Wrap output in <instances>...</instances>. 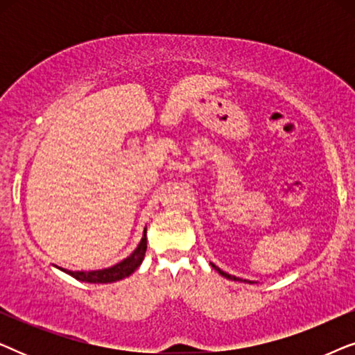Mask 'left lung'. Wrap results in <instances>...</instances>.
Returning a JSON list of instances; mask_svg holds the SVG:
<instances>
[{
  "mask_svg": "<svg viewBox=\"0 0 355 355\" xmlns=\"http://www.w3.org/2000/svg\"><path fill=\"white\" fill-rule=\"evenodd\" d=\"M211 266H213V268H215V270L218 271V273H220L221 276H225V278H227V279H232V281H242V279H239V278H236V276H232V275H230V273H225V271H223V270H220V268H218V266H216L215 263H211Z\"/></svg>",
  "mask_w": 355,
  "mask_h": 355,
  "instance_id": "obj_1",
  "label": "left lung"
}]
</instances>
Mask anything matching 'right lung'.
Returning a JSON list of instances; mask_svg holds the SVG:
<instances>
[{
    "instance_id": "right-lung-1",
    "label": "right lung",
    "mask_w": 355,
    "mask_h": 355,
    "mask_svg": "<svg viewBox=\"0 0 355 355\" xmlns=\"http://www.w3.org/2000/svg\"><path fill=\"white\" fill-rule=\"evenodd\" d=\"M145 252H147V227L144 231V237L140 241V244L137 245L132 254H130L128 259H124L119 263H116L111 268H105V270H96V271H71V270H64L67 275H71L72 278L79 279V281H85V283H114V281H119L125 278V276L132 275L135 270L139 268V265L142 263Z\"/></svg>"
}]
</instances>
